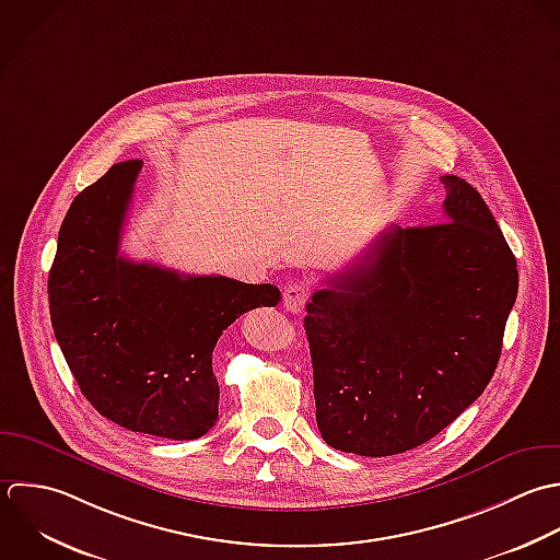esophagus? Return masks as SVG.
I'll return each instance as SVG.
<instances>
[{
    "mask_svg": "<svg viewBox=\"0 0 560 560\" xmlns=\"http://www.w3.org/2000/svg\"><path fill=\"white\" fill-rule=\"evenodd\" d=\"M307 299H310V288H307L305 283H301V281L290 283V285L283 290V307H285L288 312H292V314H299V312L305 307Z\"/></svg>",
    "mask_w": 560,
    "mask_h": 560,
    "instance_id": "34e87169",
    "label": "esophagus"
}]
</instances>
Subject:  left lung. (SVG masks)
Instances as JSON below:
<instances>
[{
    "mask_svg": "<svg viewBox=\"0 0 560 560\" xmlns=\"http://www.w3.org/2000/svg\"><path fill=\"white\" fill-rule=\"evenodd\" d=\"M441 183L447 222L388 226L307 303L316 423L334 450H415L498 369L517 259L478 189L454 174Z\"/></svg>",
    "mask_w": 560,
    "mask_h": 560,
    "instance_id": "left-lung-1",
    "label": "left lung"
}]
</instances>
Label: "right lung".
Returning a JSON list of instances; mask_svg holds the SVG:
<instances>
[{"mask_svg":"<svg viewBox=\"0 0 560 560\" xmlns=\"http://www.w3.org/2000/svg\"><path fill=\"white\" fill-rule=\"evenodd\" d=\"M141 165L115 163L73 198L47 279L49 316L80 393L102 417L194 441L218 421V338L244 312L275 307L281 292L124 257L121 226Z\"/></svg>","mask_w":560,"mask_h":560,"instance_id":"right-lung-1","label":"right lung"}]
</instances>
